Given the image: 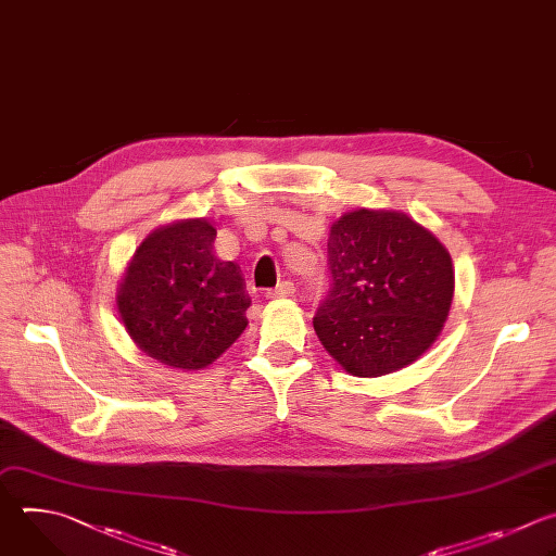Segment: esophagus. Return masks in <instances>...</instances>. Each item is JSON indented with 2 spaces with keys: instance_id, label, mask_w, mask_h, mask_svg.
Instances as JSON below:
<instances>
[{
  "instance_id": "esophagus-1",
  "label": "esophagus",
  "mask_w": 556,
  "mask_h": 556,
  "mask_svg": "<svg viewBox=\"0 0 556 556\" xmlns=\"http://www.w3.org/2000/svg\"><path fill=\"white\" fill-rule=\"evenodd\" d=\"M295 293V287H293V282H289V280H282L276 289H271V291H267V298H271V300H278V298H291Z\"/></svg>"
}]
</instances>
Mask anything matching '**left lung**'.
Masks as SVG:
<instances>
[{
    "instance_id": "8db88e82",
    "label": "left lung",
    "mask_w": 556,
    "mask_h": 556,
    "mask_svg": "<svg viewBox=\"0 0 556 556\" xmlns=\"http://www.w3.org/2000/svg\"><path fill=\"white\" fill-rule=\"evenodd\" d=\"M328 269L313 328L349 375L401 370L440 336L454 300L452 256L407 214L346 212L330 228Z\"/></svg>"
}]
</instances>
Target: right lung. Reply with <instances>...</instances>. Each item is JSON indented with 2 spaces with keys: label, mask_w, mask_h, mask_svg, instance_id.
<instances>
[{
  "label": "right lung",
  "mask_w": 556,
  "mask_h": 556,
  "mask_svg": "<svg viewBox=\"0 0 556 556\" xmlns=\"http://www.w3.org/2000/svg\"><path fill=\"white\" fill-rule=\"evenodd\" d=\"M216 230L184 218L153 230L121 280V319L142 353L164 366L201 370L248 326L252 300L241 267L214 256Z\"/></svg>",
  "instance_id": "add662e5"
}]
</instances>
